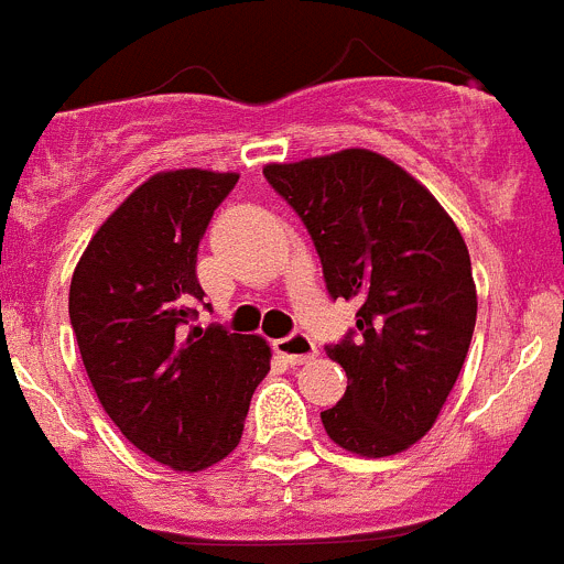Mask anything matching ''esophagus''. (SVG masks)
<instances>
[{"label":"esophagus","instance_id":"obj_1","mask_svg":"<svg viewBox=\"0 0 564 564\" xmlns=\"http://www.w3.org/2000/svg\"><path fill=\"white\" fill-rule=\"evenodd\" d=\"M273 350L285 358L291 367H296V364H305L316 356V344H313V338L305 336V333H291V336L285 338H276V341H273Z\"/></svg>","mask_w":564,"mask_h":564}]
</instances>
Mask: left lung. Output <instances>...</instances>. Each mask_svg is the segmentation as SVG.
<instances>
[{
	"mask_svg": "<svg viewBox=\"0 0 564 564\" xmlns=\"http://www.w3.org/2000/svg\"><path fill=\"white\" fill-rule=\"evenodd\" d=\"M305 223L330 299H356V327L327 356L347 392L322 412L347 452L387 457L432 430L477 318L460 231L415 177L367 149L262 169Z\"/></svg>",
	"mask_w": 564,
	"mask_h": 564,
	"instance_id": "left-lung-1",
	"label": "left lung"
}]
</instances>
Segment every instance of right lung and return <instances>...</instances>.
Here are the masks:
<instances>
[{
	"mask_svg": "<svg viewBox=\"0 0 564 564\" xmlns=\"http://www.w3.org/2000/svg\"><path fill=\"white\" fill-rule=\"evenodd\" d=\"M237 181L203 169L154 174L89 239L69 282V325L98 401L132 446L177 471L237 449L271 370L259 336L194 325L206 296L200 239Z\"/></svg>",
	"mask_w": 564,
	"mask_h": 564,
	"instance_id": "obj_1",
	"label": "right lung"
}]
</instances>
